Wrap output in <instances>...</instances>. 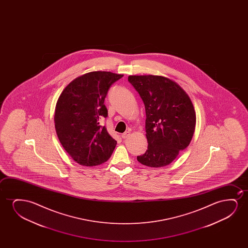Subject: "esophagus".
Wrapping results in <instances>:
<instances>
[{
	"instance_id": "obj_1",
	"label": "esophagus",
	"mask_w": 248,
	"mask_h": 248,
	"mask_svg": "<svg viewBox=\"0 0 248 248\" xmlns=\"http://www.w3.org/2000/svg\"><path fill=\"white\" fill-rule=\"evenodd\" d=\"M129 135H130V133L129 131H126V132L121 135V137H122L123 139H126L127 137H129Z\"/></svg>"
}]
</instances>
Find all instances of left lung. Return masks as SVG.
Returning <instances> with one entry per match:
<instances>
[{
  "label": "left lung",
  "mask_w": 248,
  "mask_h": 248,
  "mask_svg": "<svg viewBox=\"0 0 248 248\" xmlns=\"http://www.w3.org/2000/svg\"><path fill=\"white\" fill-rule=\"evenodd\" d=\"M146 109V153L137 156L148 167L169 165L189 146L196 127V112L186 92L170 78L157 75H130Z\"/></svg>",
  "instance_id": "left-lung-1"
}]
</instances>
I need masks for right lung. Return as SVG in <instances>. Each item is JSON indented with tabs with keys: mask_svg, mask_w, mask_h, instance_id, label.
<instances>
[{
	"mask_svg": "<svg viewBox=\"0 0 248 248\" xmlns=\"http://www.w3.org/2000/svg\"><path fill=\"white\" fill-rule=\"evenodd\" d=\"M123 76L111 72H91L69 83L58 98L56 132L65 151L80 165L105 163L115 148L117 141L99 123L108 117L104 101L109 88Z\"/></svg>",
	"mask_w": 248,
	"mask_h": 248,
	"instance_id": "right-lung-1",
	"label": "right lung"
}]
</instances>
